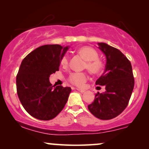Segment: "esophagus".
Masks as SVG:
<instances>
[{"instance_id":"obj_1","label":"esophagus","mask_w":149,"mask_h":149,"mask_svg":"<svg viewBox=\"0 0 149 149\" xmlns=\"http://www.w3.org/2000/svg\"><path fill=\"white\" fill-rule=\"evenodd\" d=\"M76 89L77 90V91H78L79 92H80V93H84V91H85V90H84V89H80V88H76Z\"/></svg>"}]
</instances>
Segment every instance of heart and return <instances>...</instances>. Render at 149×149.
I'll use <instances>...</instances> for the list:
<instances>
[{
    "label": "heart",
    "instance_id": "obj_1",
    "mask_svg": "<svg viewBox=\"0 0 149 149\" xmlns=\"http://www.w3.org/2000/svg\"><path fill=\"white\" fill-rule=\"evenodd\" d=\"M78 53L83 56L86 60L84 68H86L92 73H97L102 70L104 64L98 59V53L91 47H83L78 50ZM69 56L65 54L61 58V63L62 65L65 66L68 64ZM87 80V76L83 72H72L69 75L68 80L71 84L79 87L83 86Z\"/></svg>",
    "mask_w": 149,
    "mask_h": 149
}]
</instances>
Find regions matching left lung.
<instances>
[{
    "label": "left lung",
    "mask_w": 149,
    "mask_h": 149,
    "mask_svg": "<svg viewBox=\"0 0 149 149\" xmlns=\"http://www.w3.org/2000/svg\"><path fill=\"white\" fill-rule=\"evenodd\" d=\"M97 44L106 56L107 64L95 84L104 85L106 91L97 92L88 109L95 117L107 120L119 116L127 107L135 80L131 62L119 49L104 42Z\"/></svg>",
    "instance_id": "obj_1"
}]
</instances>
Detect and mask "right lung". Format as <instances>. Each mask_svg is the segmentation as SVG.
I'll use <instances>...</instances> for the list:
<instances>
[{
    "label": "right lung",
    "instance_id": "obj_1",
    "mask_svg": "<svg viewBox=\"0 0 149 149\" xmlns=\"http://www.w3.org/2000/svg\"><path fill=\"white\" fill-rule=\"evenodd\" d=\"M69 47L46 45L29 53L22 60L16 76V89L22 107L40 120H52L65 107L71 88L54 86L49 76L59 70L61 58Z\"/></svg>",
    "mask_w": 149,
    "mask_h": 149
}]
</instances>
